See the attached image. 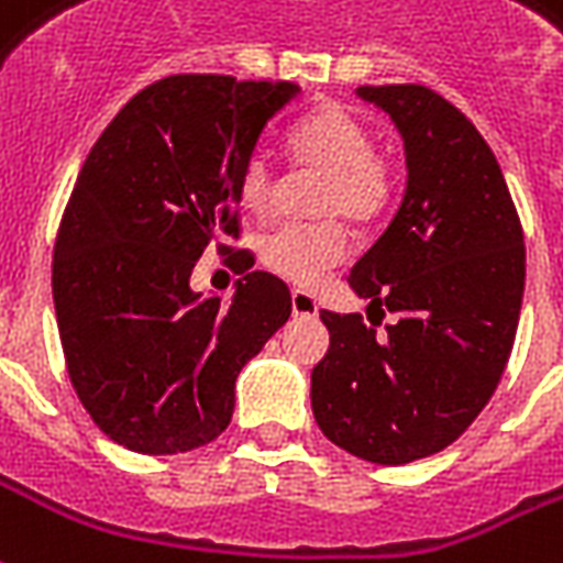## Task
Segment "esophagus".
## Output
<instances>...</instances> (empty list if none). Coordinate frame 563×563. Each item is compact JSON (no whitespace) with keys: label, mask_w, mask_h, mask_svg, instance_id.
<instances>
[{"label":"esophagus","mask_w":563,"mask_h":563,"mask_svg":"<svg viewBox=\"0 0 563 563\" xmlns=\"http://www.w3.org/2000/svg\"><path fill=\"white\" fill-rule=\"evenodd\" d=\"M292 313L295 316H307V319H310V316L319 313V303H316L313 295L298 292V289H295V292H292Z\"/></svg>","instance_id":"34e87169"}]
</instances>
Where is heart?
Here are the masks:
<instances>
[{
	"label": "heart",
	"instance_id": "obj_1",
	"mask_svg": "<svg viewBox=\"0 0 563 563\" xmlns=\"http://www.w3.org/2000/svg\"><path fill=\"white\" fill-rule=\"evenodd\" d=\"M289 154L295 164L322 169L328 181L319 197V214L324 220L310 227L271 229L260 241V262L295 286H313L324 271L336 268L349 256V232L343 214L357 227L376 223L394 199V169L385 154L373 148V133L361 119L343 107H319L289 131ZM274 169L265 154H253L239 176L241 208L262 218L271 206Z\"/></svg>",
	"mask_w": 563,
	"mask_h": 563
}]
</instances>
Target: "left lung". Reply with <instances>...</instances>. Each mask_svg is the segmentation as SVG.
Segmentation results:
<instances>
[{"label": "left lung", "instance_id": "obj_1", "mask_svg": "<svg viewBox=\"0 0 563 563\" xmlns=\"http://www.w3.org/2000/svg\"><path fill=\"white\" fill-rule=\"evenodd\" d=\"M357 95L402 133L409 181L349 286L397 322L376 336L357 313L322 310L331 345L310 399L336 448L402 465L453 444L495 394L522 310L526 244L493 148L451 101L418 82Z\"/></svg>", "mask_w": 563, "mask_h": 563}]
</instances>
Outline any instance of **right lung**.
<instances>
[{
	"mask_svg": "<svg viewBox=\"0 0 563 563\" xmlns=\"http://www.w3.org/2000/svg\"><path fill=\"white\" fill-rule=\"evenodd\" d=\"M295 82L176 74L124 103L91 145L53 247V303L82 409L133 453L214 441L235 378L292 313L289 286L250 271L232 301L190 289L202 250L239 239V176ZM244 268L247 250L235 253Z\"/></svg>",
	"mask_w": 563,
	"mask_h": 563,
	"instance_id": "add662e5",
	"label": "right lung"
}]
</instances>
